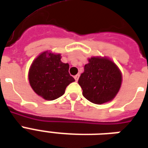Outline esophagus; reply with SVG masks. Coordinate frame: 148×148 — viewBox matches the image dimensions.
Wrapping results in <instances>:
<instances>
[{"label": "esophagus", "mask_w": 148, "mask_h": 148, "mask_svg": "<svg viewBox=\"0 0 148 148\" xmlns=\"http://www.w3.org/2000/svg\"><path fill=\"white\" fill-rule=\"evenodd\" d=\"M78 78H79V74H77V75H75V76H74V79H75L76 82H77Z\"/></svg>", "instance_id": "esophagus-1"}]
</instances>
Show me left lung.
<instances>
[{"label": "left lung", "instance_id": "1", "mask_svg": "<svg viewBox=\"0 0 148 148\" xmlns=\"http://www.w3.org/2000/svg\"><path fill=\"white\" fill-rule=\"evenodd\" d=\"M88 61L78 79L82 95L90 102L97 105L110 101L121 88V71L106 57H92Z\"/></svg>", "mask_w": 148, "mask_h": 148}]
</instances>
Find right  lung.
Instances as JSON below:
<instances>
[{
  "label": "right lung",
  "instance_id": "1",
  "mask_svg": "<svg viewBox=\"0 0 148 148\" xmlns=\"http://www.w3.org/2000/svg\"><path fill=\"white\" fill-rule=\"evenodd\" d=\"M69 66L61 61L60 54L42 52L29 69L28 80L32 90L47 101L62 96L66 86L74 82L69 74Z\"/></svg>",
  "mask_w": 148,
  "mask_h": 148
}]
</instances>
